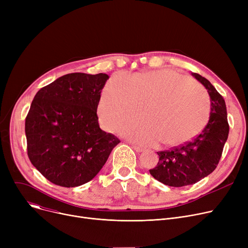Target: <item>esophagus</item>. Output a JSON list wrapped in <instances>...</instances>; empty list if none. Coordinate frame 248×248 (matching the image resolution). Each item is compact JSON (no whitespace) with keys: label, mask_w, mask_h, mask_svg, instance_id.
I'll use <instances>...</instances> for the list:
<instances>
[{"label":"esophagus","mask_w":248,"mask_h":248,"mask_svg":"<svg viewBox=\"0 0 248 248\" xmlns=\"http://www.w3.org/2000/svg\"><path fill=\"white\" fill-rule=\"evenodd\" d=\"M133 149H134L136 152H138V153H141L142 151H144V148H141V147H140V146H136V145H133Z\"/></svg>","instance_id":"obj_1"}]
</instances>
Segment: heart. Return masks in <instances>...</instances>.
<instances>
[{
    "label": "heart",
    "mask_w": 248,
    "mask_h": 248,
    "mask_svg": "<svg viewBox=\"0 0 248 248\" xmlns=\"http://www.w3.org/2000/svg\"><path fill=\"white\" fill-rule=\"evenodd\" d=\"M141 107L140 119L122 123V135L142 145L181 144L196 135L209 115L205 91L170 69L113 75L104 86L97 107L99 121L111 128Z\"/></svg>",
    "instance_id": "obj_1"
}]
</instances>
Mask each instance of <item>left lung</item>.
<instances>
[{"instance_id": "1", "label": "left lung", "mask_w": 248, "mask_h": 248, "mask_svg": "<svg viewBox=\"0 0 248 248\" xmlns=\"http://www.w3.org/2000/svg\"><path fill=\"white\" fill-rule=\"evenodd\" d=\"M192 76L207 89L210 96V115L202 132L192 140L169 151L159 152V162L150 174L171 187L193 185L210 175L217 167L229 134L224 98L205 77Z\"/></svg>"}]
</instances>
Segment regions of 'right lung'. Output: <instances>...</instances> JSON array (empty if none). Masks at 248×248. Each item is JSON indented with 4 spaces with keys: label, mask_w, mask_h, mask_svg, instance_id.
Returning a JSON list of instances; mask_svg holds the SVG:
<instances>
[{
    "label": "right lung",
    "mask_w": 248,
    "mask_h": 248,
    "mask_svg": "<svg viewBox=\"0 0 248 248\" xmlns=\"http://www.w3.org/2000/svg\"><path fill=\"white\" fill-rule=\"evenodd\" d=\"M104 73H69L36 93L25 122L32 165L62 187L93 180L121 141L99 127L97 106Z\"/></svg>",
    "instance_id": "obj_1"
}]
</instances>
